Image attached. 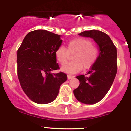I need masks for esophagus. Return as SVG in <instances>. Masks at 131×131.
I'll list each match as a JSON object with an SVG mask.
<instances>
[{"instance_id": "esophagus-1", "label": "esophagus", "mask_w": 131, "mask_h": 131, "mask_svg": "<svg viewBox=\"0 0 131 131\" xmlns=\"http://www.w3.org/2000/svg\"><path fill=\"white\" fill-rule=\"evenodd\" d=\"M67 77H68V79H73V78H74V76H71V75H68Z\"/></svg>"}]
</instances>
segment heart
<instances>
[{
    "instance_id": "1",
    "label": "heart",
    "mask_w": 131,
    "mask_h": 131,
    "mask_svg": "<svg viewBox=\"0 0 131 131\" xmlns=\"http://www.w3.org/2000/svg\"><path fill=\"white\" fill-rule=\"evenodd\" d=\"M99 49L92 45L91 40L80 37L69 41L67 48L59 47L55 52L56 60L64 66L67 64L69 54L72 56V61L62 68V70L68 73H76L80 71L82 67L87 69L94 64L99 56Z\"/></svg>"
}]
</instances>
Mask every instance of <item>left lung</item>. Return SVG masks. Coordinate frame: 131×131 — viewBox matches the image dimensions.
<instances>
[{
  "label": "left lung",
  "mask_w": 131,
  "mask_h": 131,
  "mask_svg": "<svg viewBox=\"0 0 131 131\" xmlns=\"http://www.w3.org/2000/svg\"><path fill=\"white\" fill-rule=\"evenodd\" d=\"M79 35L92 38L99 45L100 53L87 74L76 76L80 84L73 92L78 101L95 104L106 95L116 75V47L108 34L98 30L85 31Z\"/></svg>",
  "instance_id": "8db88e82"
}]
</instances>
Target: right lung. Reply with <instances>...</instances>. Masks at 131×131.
<instances>
[{
	"label": "right lung",
	"instance_id": "add662e5",
	"mask_svg": "<svg viewBox=\"0 0 131 131\" xmlns=\"http://www.w3.org/2000/svg\"><path fill=\"white\" fill-rule=\"evenodd\" d=\"M61 36L46 30H35L24 38L17 52V73L21 86L32 101L47 104L57 98L60 85L67 80L59 70L55 52L61 46Z\"/></svg>",
	"mask_w": 131,
	"mask_h": 131
}]
</instances>
